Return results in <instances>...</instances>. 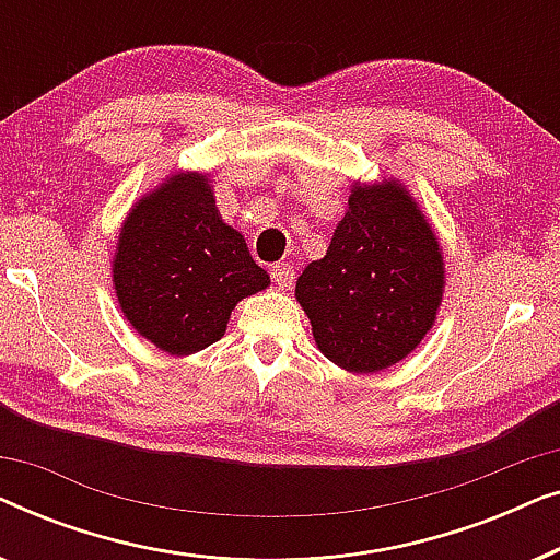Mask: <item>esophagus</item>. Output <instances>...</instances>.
I'll return each mask as SVG.
<instances>
[{
    "label": "esophagus",
    "instance_id": "34e87169",
    "mask_svg": "<svg viewBox=\"0 0 560 560\" xmlns=\"http://www.w3.org/2000/svg\"><path fill=\"white\" fill-rule=\"evenodd\" d=\"M270 278H272L275 285L288 290L290 285H293V278H295L293 265H290V262H275L270 267Z\"/></svg>",
    "mask_w": 560,
    "mask_h": 560
}]
</instances>
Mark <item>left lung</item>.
Wrapping results in <instances>:
<instances>
[{
  "label": "left lung",
  "instance_id": "8db88e82",
  "mask_svg": "<svg viewBox=\"0 0 560 560\" xmlns=\"http://www.w3.org/2000/svg\"><path fill=\"white\" fill-rule=\"evenodd\" d=\"M295 298L320 354L347 372L387 370L435 324L443 252L400 180L354 183L326 255L305 267Z\"/></svg>",
  "mask_w": 560,
  "mask_h": 560
}]
</instances>
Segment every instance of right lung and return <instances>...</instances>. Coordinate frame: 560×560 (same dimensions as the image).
<instances>
[{"mask_svg": "<svg viewBox=\"0 0 560 560\" xmlns=\"http://www.w3.org/2000/svg\"><path fill=\"white\" fill-rule=\"evenodd\" d=\"M112 272L125 318L173 357L219 341L234 305L270 285L201 173H175L132 206Z\"/></svg>", "mask_w": 560, "mask_h": 560, "instance_id": "obj_1", "label": "right lung"}]
</instances>
